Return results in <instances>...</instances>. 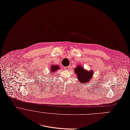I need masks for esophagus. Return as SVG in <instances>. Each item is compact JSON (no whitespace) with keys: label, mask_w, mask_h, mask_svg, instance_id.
I'll list each match as a JSON object with an SVG mask.
<instances>
[{"label":"esophagus","mask_w":130,"mask_h":130,"mask_svg":"<svg viewBox=\"0 0 130 130\" xmlns=\"http://www.w3.org/2000/svg\"><path fill=\"white\" fill-rule=\"evenodd\" d=\"M64 69H65V70H68L69 69V66H67V67H64Z\"/></svg>","instance_id":"obj_1"}]
</instances>
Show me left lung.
I'll return each mask as SVG.
<instances>
[{
	"mask_svg": "<svg viewBox=\"0 0 130 130\" xmlns=\"http://www.w3.org/2000/svg\"><path fill=\"white\" fill-rule=\"evenodd\" d=\"M74 71L76 74V78L81 84L88 83L93 78V71L92 70L88 71L80 65H77Z\"/></svg>",
	"mask_w": 130,
	"mask_h": 130,
	"instance_id": "8db88e82",
	"label": "left lung"
}]
</instances>
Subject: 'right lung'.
Listing matches in <instances>:
<instances>
[{"label": "right lung", "instance_id": "right-lung-1", "mask_svg": "<svg viewBox=\"0 0 130 130\" xmlns=\"http://www.w3.org/2000/svg\"><path fill=\"white\" fill-rule=\"evenodd\" d=\"M60 68V67L58 66V65H53L51 66V67H50V69H49V74H48V75H47L46 77L47 78H50V77H51V76H53L54 74H55V72L57 71L58 70H59V69Z\"/></svg>", "mask_w": 130, "mask_h": 130}]
</instances>
